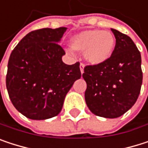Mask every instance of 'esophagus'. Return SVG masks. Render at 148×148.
Instances as JSON below:
<instances>
[{
  "label": "esophagus",
  "instance_id": "obj_1",
  "mask_svg": "<svg viewBox=\"0 0 148 148\" xmlns=\"http://www.w3.org/2000/svg\"><path fill=\"white\" fill-rule=\"evenodd\" d=\"M84 64H80V71L83 74L84 73Z\"/></svg>",
  "mask_w": 148,
  "mask_h": 148
}]
</instances>
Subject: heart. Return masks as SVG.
I'll return each mask as SVG.
<instances>
[{
    "label": "heart",
    "mask_w": 148,
    "mask_h": 148,
    "mask_svg": "<svg viewBox=\"0 0 148 148\" xmlns=\"http://www.w3.org/2000/svg\"><path fill=\"white\" fill-rule=\"evenodd\" d=\"M71 47L76 51L84 52V58L89 64L98 65L111 58L115 38L110 32L100 29L84 30L72 36Z\"/></svg>",
    "instance_id": "1"
}]
</instances>
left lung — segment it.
<instances>
[{"label":"left lung","mask_w":148,"mask_h":148,"mask_svg":"<svg viewBox=\"0 0 148 148\" xmlns=\"http://www.w3.org/2000/svg\"><path fill=\"white\" fill-rule=\"evenodd\" d=\"M115 47L111 58L98 65L84 68L83 77L87 84L85 102L94 114L117 118L137 101L142 84L141 57L127 35L111 28Z\"/></svg>","instance_id":"1"}]
</instances>
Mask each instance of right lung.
<instances>
[{"label":"right lung","mask_w":148,"mask_h":148,"mask_svg":"<svg viewBox=\"0 0 148 148\" xmlns=\"http://www.w3.org/2000/svg\"><path fill=\"white\" fill-rule=\"evenodd\" d=\"M66 27L43 28L27 34L13 50L6 86L15 109L32 120L58 115L66 94L81 77L79 63L68 65L58 45Z\"/></svg>","instance_id":"add662e5"}]
</instances>
